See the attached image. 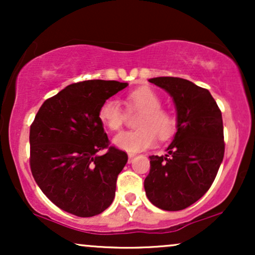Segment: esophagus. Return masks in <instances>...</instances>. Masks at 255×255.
Returning a JSON list of instances; mask_svg holds the SVG:
<instances>
[{
    "label": "esophagus",
    "mask_w": 255,
    "mask_h": 255,
    "mask_svg": "<svg viewBox=\"0 0 255 255\" xmlns=\"http://www.w3.org/2000/svg\"><path fill=\"white\" fill-rule=\"evenodd\" d=\"M134 157H135V154H134V153H128V162H129V163L133 162Z\"/></svg>",
    "instance_id": "1"
}]
</instances>
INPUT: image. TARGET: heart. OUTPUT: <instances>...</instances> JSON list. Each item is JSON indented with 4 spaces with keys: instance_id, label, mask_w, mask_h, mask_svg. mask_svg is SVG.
Listing matches in <instances>:
<instances>
[{
    "instance_id": "1",
    "label": "heart",
    "mask_w": 255,
    "mask_h": 255,
    "mask_svg": "<svg viewBox=\"0 0 255 255\" xmlns=\"http://www.w3.org/2000/svg\"><path fill=\"white\" fill-rule=\"evenodd\" d=\"M128 110H140L136 129L125 130L114 136L113 142L121 150L140 152L151 147L158 139H169L177 128L174 114L163 109L162 98L150 87H139L130 91L126 98ZM98 119L104 127L119 130L126 121V111L118 99L108 98L98 109Z\"/></svg>"
}]
</instances>
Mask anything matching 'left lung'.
Returning a JSON list of instances; mask_svg holds the SVG:
<instances>
[{
  "mask_svg": "<svg viewBox=\"0 0 255 255\" xmlns=\"http://www.w3.org/2000/svg\"><path fill=\"white\" fill-rule=\"evenodd\" d=\"M177 110V131L165 156L150 157L144 181L148 200L165 211H180L210 189L224 157L221 109L209 90L182 78L159 77Z\"/></svg>",
  "mask_w": 255,
  "mask_h": 255,
  "instance_id": "1",
  "label": "left lung"
}]
</instances>
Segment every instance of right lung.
I'll use <instances>...</instances> for the list:
<instances>
[{
  "instance_id": "obj_1",
  "label": "right lung",
  "mask_w": 255,
  "mask_h": 255,
  "mask_svg": "<svg viewBox=\"0 0 255 255\" xmlns=\"http://www.w3.org/2000/svg\"><path fill=\"white\" fill-rule=\"evenodd\" d=\"M127 85L80 81L46 99L38 110L30 128L31 171L44 194L63 211L92 217L113 203L128 156L110 145L98 109ZM101 149L107 152L98 156Z\"/></svg>"
}]
</instances>
